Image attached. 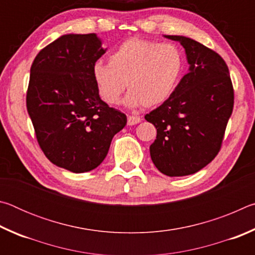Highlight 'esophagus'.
Here are the masks:
<instances>
[{
	"label": "esophagus",
	"mask_w": 255,
	"mask_h": 255,
	"mask_svg": "<svg viewBox=\"0 0 255 255\" xmlns=\"http://www.w3.org/2000/svg\"><path fill=\"white\" fill-rule=\"evenodd\" d=\"M141 122V118L138 117V116H129L128 120H127V124L129 126H132V125H137Z\"/></svg>",
	"instance_id": "1"
}]
</instances>
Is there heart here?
<instances>
[{"instance_id":"b5f03b06","label":"heart","mask_w":255,"mask_h":255,"mask_svg":"<svg viewBox=\"0 0 255 255\" xmlns=\"http://www.w3.org/2000/svg\"><path fill=\"white\" fill-rule=\"evenodd\" d=\"M183 70V54L175 45L131 38L112 51L109 64H94L92 74L108 105H119L128 86V106L152 108L172 97Z\"/></svg>"}]
</instances>
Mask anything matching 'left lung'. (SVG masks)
<instances>
[{
  "label": "left lung",
  "instance_id": "left-lung-1",
  "mask_svg": "<svg viewBox=\"0 0 255 255\" xmlns=\"http://www.w3.org/2000/svg\"><path fill=\"white\" fill-rule=\"evenodd\" d=\"M185 49L189 72L175 92L145 116L156 128L152 161L169 176L193 174L221 150L234 107L230 71L222 56L183 36H165Z\"/></svg>",
  "mask_w": 255,
  "mask_h": 255
}]
</instances>
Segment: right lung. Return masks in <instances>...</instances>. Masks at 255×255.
Segmentation results:
<instances>
[{"mask_svg": "<svg viewBox=\"0 0 255 255\" xmlns=\"http://www.w3.org/2000/svg\"><path fill=\"white\" fill-rule=\"evenodd\" d=\"M96 33L64 34L41 49L30 68L27 110L40 148L74 173L96 169L126 115L99 96L92 70L106 53Z\"/></svg>", "mask_w": 255, "mask_h": 255, "instance_id": "add662e5", "label": "right lung"}]
</instances>
